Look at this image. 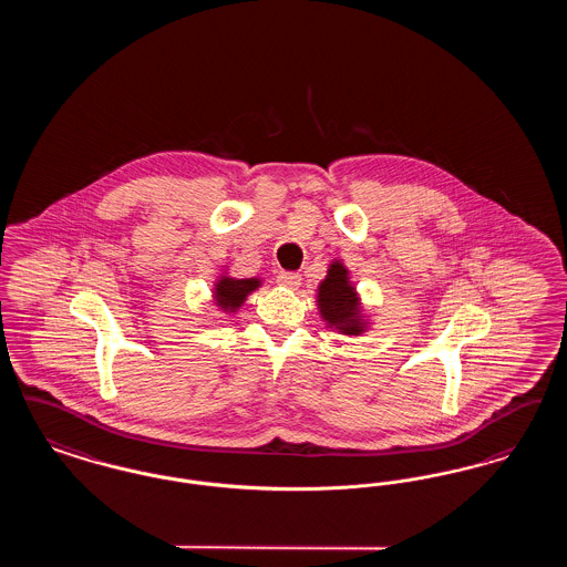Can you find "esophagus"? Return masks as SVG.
<instances>
[{"label": "esophagus", "mask_w": 567, "mask_h": 567, "mask_svg": "<svg viewBox=\"0 0 567 567\" xmlns=\"http://www.w3.org/2000/svg\"><path fill=\"white\" fill-rule=\"evenodd\" d=\"M276 280L280 287H287V289H297L301 285V276L296 271H280Z\"/></svg>", "instance_id": "34e87169"}]
</instances>
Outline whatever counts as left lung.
Segmentation results:
<instances>
[{"label": "left lung", "instance_id": "8db88e82", "mask_svg": "<svg viewBox=\"0 0 567 567\" xmlns=\"http://www.w3.org/2000/svg\"><path fill=\"white\" fill-rule=\"evenodd\" d=\"M317 306L327 327L338 329L344 336H361L370 327L349 270L338 259L331 261L323 282L317 289Z\"/></svg>", "mask_w": 567, "mask_h": 567}]
</instances>
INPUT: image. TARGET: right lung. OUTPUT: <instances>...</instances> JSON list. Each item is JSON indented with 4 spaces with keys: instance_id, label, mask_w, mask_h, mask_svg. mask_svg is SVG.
Returning a JSON list of instances; mask_svg holds the SVG:
<instances>
[{
    "instance_id": "obj_1",
    "label": "right lung",
    "mask_w": 567,
    "mask_h": 567,
    "mask_svg": "<svg viewBox=\"0 0 567 567\" xmlns=\"http://www.w3.org/2000/svg\"><path fill=\"white\" fill-rule=\"evenodd\" d=\"M261 287V278H231L229 274H220L215 282V303L223 312H236L246 297Z\"/></svg>"
}]
</instances>
